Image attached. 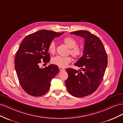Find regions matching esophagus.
Instances as JSON below:
<instances>
[{
	"instance_id": "1",
	"label": "esophagus",
	"mask_w": 123,
	"mask_h": 123,
	"mask_svg": "<svg viewBox=\"0 0 123 123\" xmlns=\"http://www.w3.org/2000/svg\"><path fill=\"white\" fill-rule=\"evenodd\" d=\"M59 70H60V71H64L65 70L64 68H61V67H59Z\"/></svg>"
}]
</instances>
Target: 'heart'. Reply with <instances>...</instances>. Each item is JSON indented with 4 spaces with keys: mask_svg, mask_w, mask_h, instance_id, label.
Listing matches in <instances>:
<instances>
[{
    "mask_svg": "<svg viewBox=\"0 0 123 123\" xmlns=\"http://www.w3.org/2000/svg\"><path fill=\"white\" fill-rule=\"evenodd\" d=\"M63 42L69 49L68 54H70L74 58H79L83 54V50L77 46V41L72 37H67L63 39ZM48 50L51 54H54L56 51V44L54 40L51 41L48 46ZM72 58L69 56L62 57L56 56L51 59V62L59 67L65 68L71 62Z\"/></svg>",
    "mask_w": 123,
    "mask_h": 123,
    "instance_id": "b5f03b06",
    "label": "heart"
}]
</instances>
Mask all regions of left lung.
Masks as SVG:
<instances>
[{"label":"left lung","mask_w":123,"mask_h":123,"mask_svg":"<svg viewBox=\"0 0 123 123\" xmlns=\"http://www.w3.org/2000/svg\"><path fill=\"white\" fill-rule=\"evenodd\" d=\"M70 33L85 38L84 55L74 64L83 71L67 69L68 78L65 85L70 94L82 98L93 93L101 83L107 66V54L102 41L90 32L80 30Z\"/></svg>","instance_id":"left-lung-1"}]
</instances>
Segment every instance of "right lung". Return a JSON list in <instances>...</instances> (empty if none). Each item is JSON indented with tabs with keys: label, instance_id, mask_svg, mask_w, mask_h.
Returning a JSON list of instances; mask_svg holds the SVG:
<instances>
[{
	"label": "right lung",
	"instance_id": "1",
	"mask_svg": "<svg viewBox=\"0 0 123 123\" xmlns=\"http://www.w3.org/2000/svg\"><path fill=\"white\" fill-rule=\"evenodd\" d=\"M63 33L43 30L25 36L20 43L15 58V68L21 87L29 95L40 96L46 94L51 80L59 72L56 65L40 68L39 64L49 62L48 46Z\"/></svg>",
	"mask_w": 123,
	"mask_h": 123
}]
</instances>
